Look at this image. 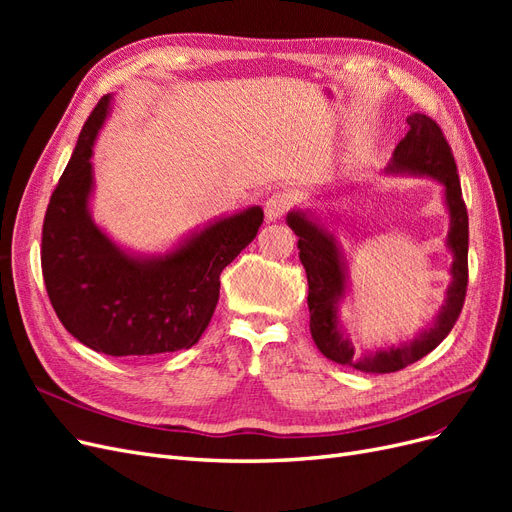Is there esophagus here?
Instances as JSON below:
<instances>
[{
  "instance_id": "obj_1",
  "label": "esophagus",
  "mask_w": 512,
  "mask_h": 512,
  "mask_svg": "<svg viewBox=\"0 0 512 512\" xmlns=\"http://www.w3.org/2000/svg\"><path fill=\"white\" fill-rule=\"evenodd\" d=\"M290 207H292V198L288 194H284V192L271 194L267 198V203H265V218H267V222L282 220L284 215L290 211Z\"/></svg>"
}]
</instances>
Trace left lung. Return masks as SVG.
Instances as JSON below:
<instances>
[{
    "instance_id": "1",
    "label": "left lung",
    "mask_w": 512,
    "mask_h": 512,
    "mask_svg": "<svg viewBox=\"0 0 512 512\" xmlns=\"http://www.w3.org/2000/svg\"><path fill=\"white\" fill-rule=\"evenodd\" d=\"M408 134L395 147L389 170L397 173L429 175L444 183L446 205L451 211V230H448V247L453 250V284L446 292V305L433 327L423 331L410 344L378 350L365 356L354 354L352 344L337 327V303L344 297L346 277L339 260L333 235L307 220L305 213H288V226L299 237V258L307 273V307L309 331H312L318 350L327 359L348 365L365 374H393L438 348L442 339L451 333L463 309L468 290V209L461 196V183L453 149L448 145L442 128L427 115L414 113L408 117Z\"/></svg>"
}]
</instances>
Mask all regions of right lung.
Instances as JSON below:
<instances>
[{
	"instance_id": "right-lung-1",
	"label": "right lung",
	"mask_w": 512,
	"mask_h": 512,
	"mask_svg": "<svg viewBox=\"0 0 512 512\" xmlns=\"http://www.w3.org/2000/svg\"><path fill=\"white\" fill-rule=\"evenodd\" d=\"M104 96L81 130L42 224V277L57 318L87 348L151 356L194 346L220 299V273L250 245L262 209L250 207L198 232L164 258H132L91 222V147Z\"/></svg>"
}]
</instances>
